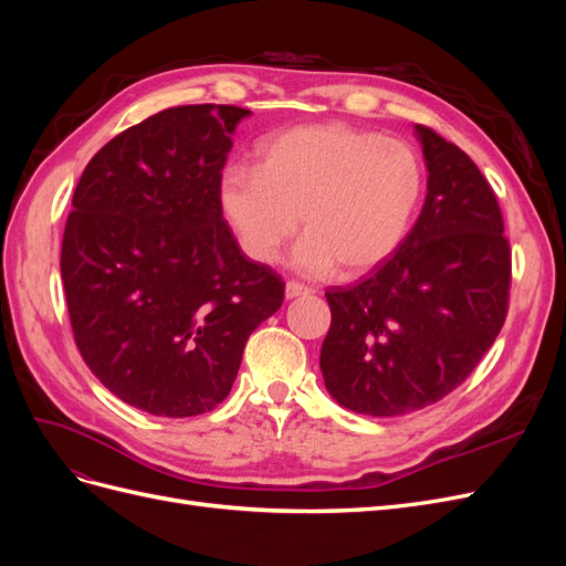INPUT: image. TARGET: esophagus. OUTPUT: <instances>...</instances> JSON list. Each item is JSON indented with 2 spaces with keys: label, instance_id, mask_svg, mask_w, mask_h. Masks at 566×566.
Segmentation results:
<instances>
[{
  "label": "esophagus",
  "instance_id": "34e87169",
  "mask_svg": "<svg viewBox=\"0 0 566 566\" xmlns=\"http://www.w3.org/2000/svg\"><path fill=\"white\" fill-rule=\"evenodd\" d=\"M312 290L306 287V285H302V283H297V281H287L285 283V300H295V297H304V295H310Z\"/></svg>",
  "mask_w": 566,
  "mask_h": 566
}]
</instances>
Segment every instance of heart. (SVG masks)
Segmentation results:
<instances>
[{
	"label": "heart",
	"instance_id": "obj_1",
	"mask_svg": "<svg viewBox=\"0 0 566 566\" xmlns=\"http://www.w3.org/2000/svg\"><path fill=\"white\" fill-rule=\"evenodd\" d=\"M424 165L401 139L342 123L300 125L260 148L256 169L231 167L219 200L243 250L279 260L302 217L293 266L323 276H361L387 262L413 229Z\"/></svg>",
	"mask_w": 566,
	"mask_h": 566
}]
</instances>
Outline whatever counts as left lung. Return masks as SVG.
Returning a JSON list of instances; mask_svg holds the SVG:
<instances>
[{
	"instance_id": "8db88e82",
	"label": "left lung",
	"mask_w": 566,
	"mask_h": 566,
	"mask_svg": "<svg viewBox=\"0 0 566 566\" xmlns=\"http://www.w3.org/2000/svg\"><path fill=\"white\" fill-rule=\"evenodd\" d=\"M427 167L422 212L406 243L352 287L325 293V389L347 410L406 416L453 391L499 337L510 245L489 181L455 144L416 125Z\"/></svg>"
}]
</instances>
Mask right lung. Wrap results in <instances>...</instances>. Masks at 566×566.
I'll return each instance as SVG.
<instances>
[{
    "label": "right lung",
    "mask_w": 566,
    "mask_h": 566,
    "mask_svg": "<svg viewBox=\"0 0 566 566\" xmlns=\"http://www.w3.org/2000/svg\"><path fill=\"white\" fill-rule=\"evenodd\" d=\"M250 111L179 106L111 139L84 169L61 276L84 364L117 399L191 418L229 397L285 285L221 214L231 136Z\"/></svg>",
    "instance_id": "obj_1"
}]
</instances>
